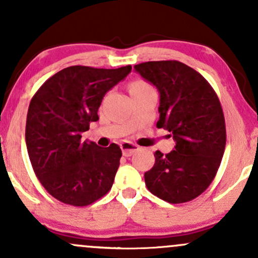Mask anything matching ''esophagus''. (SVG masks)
I'll use <instances>...</instances> for the list:
<instances>
[{"instance_id":"1","label":"esophagus","mask_w":258,"mask_h":258,"mask_svg":"<svg viewBox=\"0 0 258 258\" xmlns=\"http://www.w3.org/2000/svg\"><path fill=\"white\" fill-rule=\"evenodd\" d=\"M121 149H122V154L125 156H131L132 154H135L138 150V146L131 142H123L121 143Z\"/></svg>"}]
</instances>
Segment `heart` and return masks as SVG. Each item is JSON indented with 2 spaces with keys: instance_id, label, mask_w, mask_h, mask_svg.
I'll list each match as a JSON object with an SVG mask.
<instances>
[{
  "instance_id": "obj_1",
  "label": "heart",
  "mask_w": 258,
  "mask_h": 258,
  "mask_svg": "<svg viewBox=\"0 0 258 258\" xmlns=\"http://www.w3.org/2000/svg\"><path fill=\"white\" fill-rule=\"evenodd\" d=\"M130 93H138V92H144L148 90H152V86H150L148 82L143 81V80H135V81L131 82L128 87Z\"/></svg>"
}]
</instances>
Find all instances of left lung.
Instances as JSON below:
<instances>
[{
	"label": "left lung",
	"mask_w": 258,
	"mask_h": 258,
	"mask_svg": "<svg viewBox=\"0 0 258 258\" xmlns=\"http://www.w3.org/2000/svg\"><path fill=\"white\" fill-rule=\"evenodd\" d=\"M160 93L158 128L171 132L176 146L144 173L150 193L171 204L199 197L214 180L226 148V122L217 94L203 75L177 60L135 65Z\"/></svg>",
	"instance_id": "left-lung-1"
}]
</instances>
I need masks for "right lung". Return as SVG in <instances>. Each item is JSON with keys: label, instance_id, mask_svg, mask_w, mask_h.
<instances>
[{"label": "right lung", "instance_id": "1", "mask_svg": "<svg viewBox=\"0 0 258 258\" xmlns=\"http://www.w3.org/2000/svg\"><path fill=\"white\" fill-rule=\"evenodd\" d=\"M131 69L74 65L54 74L32 97L25 127L29 158L41 184L61 203L87 206L111 189L120 147L102 148L81 138L98 121L106 92Z\"/></svg>", "mask_w": 258, "mask_h": 258}]
</instances>
